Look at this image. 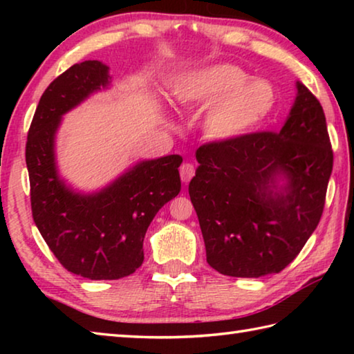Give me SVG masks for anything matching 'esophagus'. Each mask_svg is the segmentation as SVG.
Returning a JSON list of instances; mask_svg holds the SVG:
<instances>
[{
	"label": "esophagus",
	"instance_id": "esophagus-1",
	"mask_svg": "<svg viewBox=\"0 0 354 354\" xmlns=\"http://www.w3.org/2000/svg\"><path fill=\"white\" fill-rule=\"evenodd\" d=\"M179 175H181L183 183H189L192 178L195 175V167L192 165L190 162H185L181 165V169H179Z\"/></svg>",
	"mask_w": 354,
	"mask_h": 354
}]
</instances>
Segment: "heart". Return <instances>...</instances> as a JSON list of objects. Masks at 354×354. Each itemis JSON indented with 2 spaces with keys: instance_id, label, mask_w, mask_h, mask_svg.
Instances as JSON below:
<instances>
[{
  "instance_id": "b5f03b06",
  "label": "heart",
  "mask_w": 354,
  "mask_h": 354,
  "mask_svg": "<svg viewBox=\"0 0 354 354\" xmlns=\"http://www.w3.org/2000/svg\"><path fill=\"white\" fill-rule=\"evenodd\" d=\"M247 77L236 65H211L184 77L173 97L184 107L207 106L200 124L203 136L217 143L231 142L253 131L277 104L270 82Z\"/></svg>"
}]
</instances>
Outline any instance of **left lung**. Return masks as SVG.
<instances>
[{"label":"left lung","instance_id":"obj_1","mask_svg":"<svg viewBox=\"0 0 354 354\" xmlns=\"http://www.w3.org/2000/svg\"><path fill=\"white\" fill-rule=\"evenodd\" d=\"M189 195L206 259L226 277L261 278L295 259L319 225L333 149L323 107L297 81L279 133H253L196 149Z\"/></svg>","mask_w":354,"mask_h":354}]
</instances>
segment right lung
<instances>
[{"label":"right lung","instance_id":"right-lung-1","mask_svg":"<svg viewBox=\"0 0 354 354\" xmlns=\"http://www.w3.org/2000/svg\"><path fill=\"white\" fill-rule=\"evenodd\" d=\"M111 86L100 61L75 64L41 95L26 142L35 226L68 272L88 279H120L143 262V239L154 215L179 194V154L140 160L106 187L80 192L57 170L56 134L65 113Z\"/></svg>","mask_w":354,"mask_h":354}]
</instances>
